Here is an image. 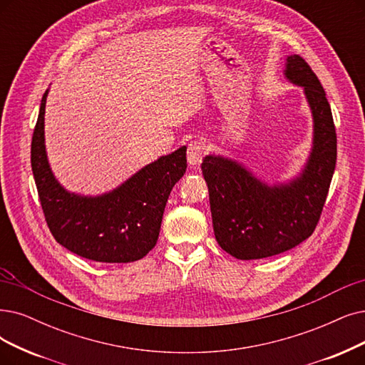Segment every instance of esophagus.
<instances>
[{
	"label": "esophagus",
	"instance_id": "obj_1",
	"mask_svg": "<svg viewBox=\"0 0 365 365\" xmlns=\"http://www.w3.org/2000/svg\"><path fill=\"white\" fill-rule=\"evenodd\" d=\"M207 153V148L205 145H203L202 142L199 140H193L188 143V148H187V162L190 166L196 168L202 163V158L203 155H205Z\"/></svg>",
	"mask_w": 365,
	"mask_h": 365
}]
</instances>
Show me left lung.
<instances>
[{
    "label": "left lung",
    "mask_w": 365,
    "mask_h": 365,
    "mask_svg": "<svg viewBox=\"0 0 365 365\" xmlns=\"http://www.w3.org/2000/svg\"><path fill=\"white\" fill-rule=\"evenodd\" d=\"M283 75L301 86L313 118L312 150L299 173L268 184L238 160L210 154L202 162L215 240L241 260L280 255L312 235L337 162V135L324 86L299 55L286 58Z\"/></svg>",
    "instance_id": "1"
}]
</instances>
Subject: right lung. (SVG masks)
Masks as SVG:
<instances>
[{"mask_svg":"<svg viewBox=\"0 0 365 365\" xmlns=\"http://www.w3.org/2000/svg\"><path fill=\"white\" fill-rule=\"evenodd\" d=\"M43 94L31 142V168L48 226L56 242L81 257L127 264L147 256L158 240L166 202L187 169L181 147L143 166L103 195L68 192L55 178L45 145Z\"/></svg>","mask_w":365,"mask_h":365,"instance_id":"1","label":"right lung"}]
</instances>
